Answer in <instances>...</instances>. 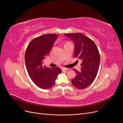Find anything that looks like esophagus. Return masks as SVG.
Wrapping results in <instances>:
<instances>
[{
    "label": "esophagus",
    "instance_id": "1",
    "mask_svg": "<svg viewBox=\"0 0 123 123\" xmlns=\"http://www.w3.org/2000/svg\"><path fill=\"white\" fill-rule=\"evenodd\" d=\"M68 70V69L66 68H62V72L65 71H67Z\"/></svg>",
    "mask_w": 123,
    "mask_h": 123
}]
</instances>
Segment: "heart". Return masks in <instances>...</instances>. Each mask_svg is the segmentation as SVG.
<instances>
[{"label": "heart", "instance_id": "heart-1", "mask_svg": "<svg viewBox=\"0 0 123 123\" xmlns=\"http://www.w3.org/2000/svg\"><path fill=\"white\" fill-rule=\"evenodd\" d=\"M70 43H67L66 44H65V45H66V44H69Z\"/></svg>", "mask_w": 123, "mask_h": 123}]
</instances>
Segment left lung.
<instances>
[{
  "mask_svg": "<svg viewBox=\"0 0 123 123\" xmlns=\"http://www.w3.org/2000/svg\"><path fill=\"white\" fill-rule=\"evenodd\" d=\"M65 35L73 40L75 46L74 57L81 62L80 71L73 69L76 75L71 83L77 89H85L93 82L97 75L100 63L98 47L93 41L82 33H70Z\"/></svg>",
  "mask_w": 123,
  "mask_h": 123,
  "instance_id": "obj_1",
  "label": "left lung"
}]
</instances>
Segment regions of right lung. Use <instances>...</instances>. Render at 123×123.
<instances>
[{"instance_id":"obj_1","label":"right lung","mask_w":123,"mask_h":123,"mask_svg":"<svg viewBox=\"0 0 123 123\" xmlns=\"http://www.w3.org/2000/svg\"><path fill=\"white\" fill-rule=\"evenodd\" d=\"M56 34H48L37 37L31 41L25 52V64L31 80L38 87L43 89L51 88L62 70L58 67L47 68L43 65V59L48 55L55 41Z\"/></svg>"}]
</instances>
